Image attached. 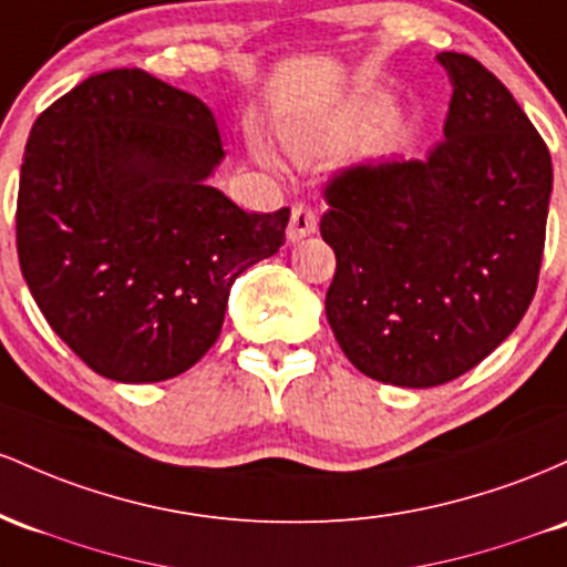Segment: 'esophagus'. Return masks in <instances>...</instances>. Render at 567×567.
<instances>
[{
	"instance_id": "esophagus-1",
	"label": "esophagus",
	"mask_w": 567,
	"mask_h": 567,
	"mask_svg": "<svg viewBox=\"0 0 567 567\" xmlns=\"http://www.w3.org/2000/svg\"><path fill=\"white\" fill-rule=\"evenodd\" d=\"M318 227V216L310 206H305V203H297L295 208H291V221L289 227H286V238H289V244H300L302 238H308V235H313Z\"/></svg>"
}]
</instances>
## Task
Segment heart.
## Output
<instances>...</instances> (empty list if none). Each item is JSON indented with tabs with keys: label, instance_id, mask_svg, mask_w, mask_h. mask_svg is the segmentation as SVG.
<instances>
[{
	"label": "heart",
	"instance_id": "b5f03b06",
	"mask_svg": "<svg viewBox=\"0 0 567 567\" xmlns=\"http://www.w3.org/2000/svg\"><path fill=\"white\" fill-rule=\"evenodd\" d=\"M393 104H396V99H393L388 91H369V93L355 95L351 104H348V110L342 112L340 123H337L332 136L289 138L291 155L300 157V161H310V157L321 155V152L334 142V138L361 136V133H367L372 125H378L380 120H385L388 114H391ZM415 138H417L415 117H393L391 123L383 128V133H380L378 144H374V152H378L380 157H399V155H404L412 144H415Z\"/></svg>",
	"mask_w": 567,
	"mask_h": 567
}]
</instances>
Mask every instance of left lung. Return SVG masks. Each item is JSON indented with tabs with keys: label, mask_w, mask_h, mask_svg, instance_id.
Returning a JSON list of instances; mask_svg holds the SVG:
<instances>
[{
	"label": "left lung",
	"mask_w": 567,
	"mask_h": 567,
	"mask_svg": "<svg viewBox=\"0 0 567 567\" xmlns=\"http://www.w3.org/2000/svg\"><path fill=\"white\" fill-rule=\"evenodd\" d=\"M453 82L429 161L355 165L327 187L329 327L367 378L450 383L523 321L538 286L551 157L506 85L439 53Z\"/></svg>",
	"instance_id": "1"
}]
</instances>
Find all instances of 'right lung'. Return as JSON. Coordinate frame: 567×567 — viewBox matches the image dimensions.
<instances>
[{
	"label": "right lung",
	"instance_id": "1",
	"mask_svg": "<svg viewBox=\"0 0 567 567\" xmlns=\"http://www.w3.org/2000/svg\"><path fill=\"white\" fill-rule=\"evenodd\" d=\"M214 112L142 69L80 82L37 117L18 187V259L53 332L93 372L157 383L198 364L235 278L284 246L289 208L212 187Z\"/></svg>",
	"mask_w": 567,
	"mask_h": 567
}]
</instances>
